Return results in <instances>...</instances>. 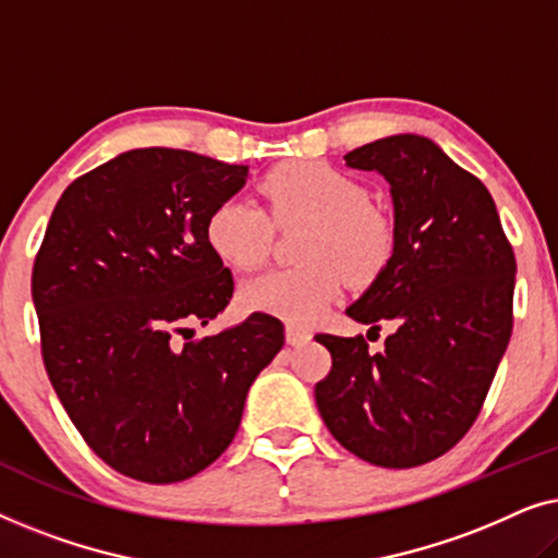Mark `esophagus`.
I'll list each match as a JSON object with an SVG mask.
<instances>
[{"label": "esophagus", "instance_id": "34e87169", "mask_svg": "<svg viewBox=\"0 0 558 558\" xmlns=\"http://www.w3.org/2000/svg\"><path fill=\"white\" fill-rule=\"evenodd\" d=\"M310 340H312V335L307 330H300V327H294V325L287 327V342H289V345H307Z\"/></svg>", "mask_w": 558, "mask_h": 558}]
</instances>
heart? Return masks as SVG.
Listing matches in <instances>:
<instances>
[{"instance_id": "b5f03b06", "label": "heart", "mask_w": 558, "mask_h": 558, "mask_svg": "<svg viewBox=\"0 0 558 558\" xmlns=\"http://www.w3.org/2000/svg\"><path fill=\"white\" fill-rule=\"evenodd\" d=\"M262 193L279 226L312 220L296 269L269 271L241 289L248 310L289 325H310L338 300L345 277L368 284L384 269L393 246L388 218L368 203V190L338 167L302 159L274 167ZM205 241L220 262L254 271L271 248V220L239 197L218 203L205 220Z\"/></svg>"}]
</instances>
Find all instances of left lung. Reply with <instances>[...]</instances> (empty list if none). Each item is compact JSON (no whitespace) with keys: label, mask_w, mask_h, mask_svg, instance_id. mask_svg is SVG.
Wrapping results in <instances>:
<instances>
[{"label":"left lung","mask_w":558,"mask_h":558,"mask_svg":"<svg viewBox=\"0 0 558 558\" xmlns=\"http://www.w3.org/2000/svg\"><path fill=\"white\" fill-rule=\"evenodd\" d=\"M345 165L378 172L393 203L391 258L345 312L393 332L376 355L363 335H317L332 368L315 401L348 452L407 470L477 418L513 330L515 256L487 187L426 136L363 144Z\"/></svg>","instance_id":"left-lung-1"}]
</instances>
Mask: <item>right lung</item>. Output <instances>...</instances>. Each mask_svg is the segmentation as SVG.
Instances as JSON below:
<instances>
[{
  "instance_id": "obj_1",
  "label": "right lung",
  "mask_w": 558,
  "mask_h": 558,
  "mask_svg": "<svg viewBox=\"0 0 558 558\" xmlns=\"http://www.w3.org/2000/svg\"><path fill=\"white\" fill-rule=\"evenodd\" d=\"M246 178V165L195 151L129 149L71 182L52 210L33 269L45 371L121 475L167 485L216 462L284 345V325L264 312L193 338L233 296L205 220Z\"/></svg>"
}]
</instances>
